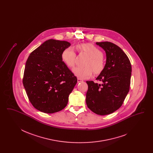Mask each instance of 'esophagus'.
Wrapping results in <instances>:
<instances>
[{
    "instance_id": "1",
    "label": "esophagus",
    "mask_w": 153,
    "mask_h": 153,
    "mask_svg": "<svg viewBox=\"0 0 153 153\" xmlns=\"http://www.w3.org/2000/svg\"><path fill=\"white\" fill-rule=\"evenodd\" d=\"M83 81V80H81V79H77V82H82Z\"/></svg>"
}]
</instances>
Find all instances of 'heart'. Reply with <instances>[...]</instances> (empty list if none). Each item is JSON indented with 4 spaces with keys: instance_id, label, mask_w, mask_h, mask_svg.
Instances as JSON below:
<instances>
[{
    "instance_id": "1",
    "label": "heart",
    "mask_w": 153,
    "mask_h": 153,
    "mask_svg": "<svg viewBox=\"0 0 153 153\" xmlns=\"http://www.w3.org/2000/svg\"><path fill=\"white\" fill-rule=\"evenodd\" d=\"M77 49L81 53L87 54L90 59L88 60L86 67H76L73 69L74 74L79 79H85L91 77L94 71L96 74L102 73L105 67V62L102 58V51L91 44H82L77 45ZM61 57L66 65L69 68H73L76 64V54L72 47L66 48L61 54Z\"/></svg>"
}]
</instances>
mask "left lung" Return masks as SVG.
<instances>
[{"instance_id":"1","label":"left lung","mask_w":153,"mask_h":153,"mask_svg":"<svg viewBox=\"0 0 153 153\" xmlns=\"http://www.w3.org/2000/svg\"><path fill=\"white\" fill-rule=\"evenodd\" d=\"M106 53V64L96 80L87 81L88 107L95 114L105 115L119 109L129 92L131 81V62L127 56L117 45L110 42H96Z\"/></svg>"}]
</instances>
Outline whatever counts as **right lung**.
<instances>
[{
  "label": "right lung",
  "instance_id": "1",
  "mask_svg": "<svg viewBox=\"0 0 153 153\" xmlns=\"http://www.w3.org/2000/svg\"><path fill=\"white\" fill-rule=\"evenodd\" d=\"M70 46L67 41L49 39L32 51L26 62L23 86L33 107L44 113L64 109L77 82L61 57Z\"/></svg>",
  "mask_w": 153,
  "mask_h": 153
}]
</instances>
